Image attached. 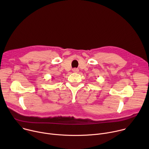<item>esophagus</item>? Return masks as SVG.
<instances>
[{"label": "esophagus", "instance_id": "34e87169", "mask_svg": "<svg viewBox=\"0 0 149 149\" xmlns=\"http://www.w3.org/2000/svg\"><path fill=\"white\" fill-rule=\"evenodd\" d=\"M72 71H73L74 72H75V73H77V72H78V71H79V70H78V68H74V69L72 70Z\"/></svg>", "mask_w": 149, "mask_h": 149}]
</instances>
